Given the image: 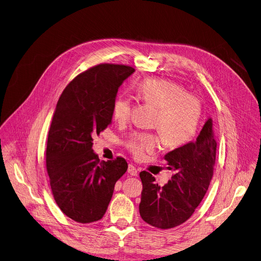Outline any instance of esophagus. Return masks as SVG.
<instances>
[{
	"label": "esophagus",
	"mask_w": 261,
	"mask_h": 261,
	"mask_svg": "<svg viewBox=\"0 0 261 261\" xmlns=\"http://www.w3.org/2000/svg\"><path fill=\"white\" fill-rule=\"evenodd\" d=\"M128 173H129L131 176H137L138 171H137V169L134 167L133 164H129V165H128Z\"/></svg>",
	"instance_id": "esophagus-1"
}]
</instances>
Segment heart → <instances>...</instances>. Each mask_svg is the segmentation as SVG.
Returning a JSON list of instances; mask_svg holds the SVG:
<instances>
[{
    "mask_svg": "<svg viewBox=\"0 0 261 261\" xmlns=\"http://www.w3.org/2000/svg\"><path fill=\"white\" fill-rule=\"evenodd\" d=\"M140 99L158 108L154 127L155 133L137 132L130 136L126 146L136 158L159 149L161 141L167 147L178 148L191 141L198 130L201 115V101L194 93L186 92L181 84L162 78H152L137 87ZM129 98L118 96L112 103V116L118 123H126L132 113Z\"/></svg>",
    "mask_w": 261,
    "mask_h": 261,
    "instance_id": "obj_1",
    "label": "heart"
}]
</instances>
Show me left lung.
<instances>
[{
  "label": "left lung",
  "mask_w": 261,
  "mask_h": 261,
  "mask_svg": "<svg viewBox=\"0 0 261 261\" xmlns=\"http://www.w3.org/2000/svg\"><path fill=\"white\" fill-rule=\"evenodd\" d=\"M217 138L209 117L194 143L186 144L164 156L172 179L163 186L146 171L139 173L143 192L140 217L158 229L175 228L193 216L203 200L213 176Z\"/></svg>",
  "instance_id": "1"
}]
</instances>
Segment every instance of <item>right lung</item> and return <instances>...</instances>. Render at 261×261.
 <instances>
[{
  "instance_id": "right-lung-1",
  "label": "right lung",
  "mask_w": 261,
  "mask_h": 261,
  "mask_svg": "<svg viewBox=\"0 0 261 261\" xmlns=\"http://www.w3.org/2000/svg\"><path fill=\"white\" fill-rule=\"evenodd\" d=\"M134 68L101 63L70 81L62 91L49 130L45 165L52 195L66 217L89 224L103 218L115 182L127 171L123 157L100 161L92 137L112 121L118 87Z\"/></svg>"
}]
</instances>
